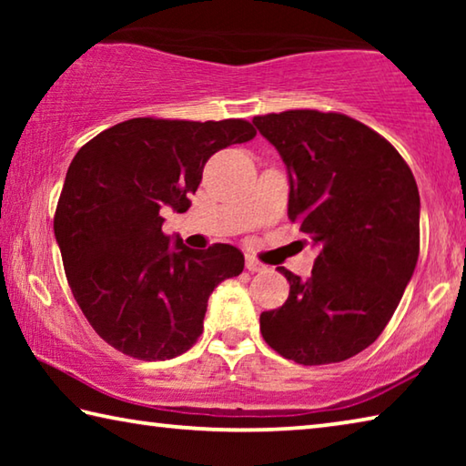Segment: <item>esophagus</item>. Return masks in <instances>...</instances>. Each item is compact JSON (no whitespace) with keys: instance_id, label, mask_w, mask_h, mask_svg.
I'll return each mask as SVG.
<instances>
[{"instance_id":"34e87169","label":"esophagus","mask_w":466,"mask_h":466,"mask_svg":"<svg viewBox=\"0 0 466 466\" xmlns=\"http://www.w3.org/2000/svg\"><path fill=\"white\" fill-rule=\"evenodd\" d=\"M244 265H247V269H248L250 273L265 271V265H263L261 261H257V258H255V257H250V255H247V261H244Z\"/></svg>"}]
</instances>
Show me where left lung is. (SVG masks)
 <instances>
[{"label":"left lung","mask_w":466,"mask_h":466,"mask_svg":"<svg viewBox=\"0 0 466 466\" xmlns=\"http://www.w3.org/2000/svg\"><path fill=\"white\" fill-rule=\"evenodd\" d=\"M252 123L289 177L288 216L320 248L309 279L279 267L289 296L261 314L267 345L296 364L350 360L372 345L420 257V191L382 136L341 113L283 110Z\"/></svg>","instance_id":"left-lung-1"}]
</instances>
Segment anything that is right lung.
<instances>
[{
	"mask_svg": "<svg viewBox=\"0 0 466 466\" xmlns=\"http://www.w3.org/2000/svg\"><path fill=\"white\" fill-rule=\"evenodd\" d=\"M255 136L244 119L139 116L98 133L69 164L53 222L67 283L92 329L125 356L191 350L211 291L242 273L232 244H172L160 209L187 211L205 162Z\"/></svg>",
	"mask_w": 466,
	"mask_h": 466,
	"instance_id": "1",
	"label": "right lung"
}]
</instances>
